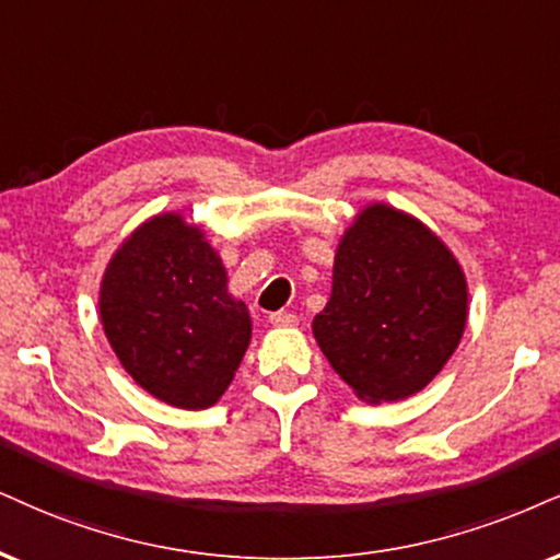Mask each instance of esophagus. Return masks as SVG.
<instances>
[{
    "instance_id": "1",
    "label": "esophagus",
    "mask_w": 560,
    "mask_h": 560,
    "mask_svg": "<svg viewBox=\"0 0 560 560\" xmlns=\"http://www.w3.org/2000/svg\"><path fill=\"white\" fill-rule=\"evenodd\" d=\"M269 324H272V327L291 329V327H295V324H299V316L288 314V312H275V314H269Z\"/></svg>"
}]
</instances>
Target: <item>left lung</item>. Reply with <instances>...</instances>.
I'll return each instance as SVG.
<instances>
[{
	"instance_id": "left-lung-1",
	"label": "left lung",
	"mask_w": 560,
	"mask_h": 560,
	"mask_svg": "<svg viewBox=\"0 0 560 560\" xmlns=\"http://www.w3.org/2000/svg\"><path fill=\"white\" fill-rule=\"evenodd\" d=\"M465 269L410 212L369 202L337 241L332 293L316 345L358 399L397 402L425 389L465 335Z\"/></svg>"
}]
</instances>
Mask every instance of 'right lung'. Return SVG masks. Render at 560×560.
I'll return each instance as SVG.
<instances>
[{"instance_id":"obj_1","label":"right lung","mask_w":560,"mask_h":560,"mask_svg":"<svg viewBox=\"0 0 560 560\" xmlns=\"http://www.w3.org/2000/svg\"><path fill=\"white\" fill-rule=\"evenodd\" d=\"M106 340L137 386L182 410L225 395L252 342L246 303L202 225L158 212L121 241L101 278Z\"/></svg>"}]
</instances>
